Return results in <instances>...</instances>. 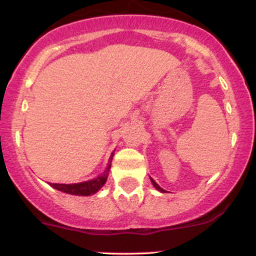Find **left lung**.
<instances>
[{"label":"left lung","mask_w":256,"mask_h":256,"mask_svg":"<svg viewBox=\"0 0 256 256\" xmlns=\"http://www.w3.org/2000/svg\"><path fill=\"white\" fill-rule=\"evenodd\" d=\"M150 180H152V185H154V186H155V189H158V192H166V190H164V189H162V188H160V186H158V185L156 184V182H155V180H154V179H152V178H150Z\"/></svg>","instance_id":"obj_1"}]
</instances>
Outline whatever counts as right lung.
Here are the masks:
<instances>
[{"label":"right lung","instance_id":"right-lung-1","mask_svg":"<svg viewBox=\"0 0 256 256\" xmlns=\"http://www.w3.org/2000/svg\"><path fill=\"white\" fill-rule=\"evenodd\" d=\"M113 152H112L110 161H108V166L107 168H106V171L102 173L101 176H98V178L91 179V180H88V182H82V183H77V184H55V183H49V184H50V186L54 188V189L60 190V192H66V194H71V195L89 196V195H92V194H96L102 186H104L106 182H107L108 172H110V165H112V158H113Z\"/></svg>","mask_w":256,"mask_h":256}]
</instances>
